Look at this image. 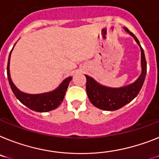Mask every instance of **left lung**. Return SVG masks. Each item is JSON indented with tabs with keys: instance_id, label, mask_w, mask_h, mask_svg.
Segmentation results:
<instances>
[{
	"instance_id": "1",
	"label": "left lung",
	"mask_w": 159,
	"mask_h": 159,
	"mask_svg": "<svg viewBox=\"0 0 159 159\" xmlns=\"http://www.w3.org/2000/svg\"><path fill=\"white\" fill-rule=\"evenodd\" d=\"M125 30L135 39L141 48V73L135 82L119 88L109 87L98 83L97 81L88 75L86 77V93L90 102L94 107L104 111H116L130 102L136 98L141 90L146 75V61L145 53L137 37L129 31L128 28Z\"/></svg>"
}]
</instances>
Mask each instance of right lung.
Wrapping results in <instances>:
<instances>
[{
	"instance_id": "add662e5",
	"label": "right lung",
	"mask_w": 159,
	"mask_h": 159,
	"mask_svg": "<svg viewBox=\"0 0 159 159\" xmlns=\"http://www.w3.org/2000/svg\"><path fill=\"white\" fill-rule=\"evenodd\" d=\"M14 46H15V44H14ZM14 48H13V49H14ZM13 49L11 50L9 56V61H8L7 65V76L10 87L14 92V95L16 96V98H18L22 104L27 107L28 108H30L32 111H38V112H47V111L57 108L58 106H60L61 102H63L65 92L67 90L69 82L72 80V77H69L63 80V82L60 84L59 86L52 91L41 93V94H27V93L21 91L12 81L10 72H9L10 56H11Z\"/></svg>"
}]
</instances>
